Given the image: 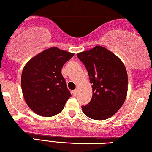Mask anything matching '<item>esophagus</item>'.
Masks as SVG:
<instances>
[{"mask_svg": "<svg viewBox=\"0 0 152 152\" xmlns=\"http://www.w3.org/2000/svg\"><path fill=\"white\" fill-rule=\"evenodd\" d=\"M77 91L76 90L72 91V94H73V95H74V96H76V95H77Z\"/></svg>", "mask_w": 152, "mask_h": 152, "instance_id": "obj_1", "label": "esophagus"}]
</instances>
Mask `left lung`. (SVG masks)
I'll return each mask as SVG.
<instances>
[{"label": "left lung", "instance_id": "8db88e82", "mask_svg": "<svg viewBox=\"0 0 152 152\" xmlns=\"http://www.w3.org/2000/svg\"><path fill=\"white\" fill-rule=\"evenodd\" d=\"M77 56L85 65L92 84V99L82 106L83 113L95 120L110 118L121 108L127 94L125 66L117 55L99 45Z\"/></svg>", "mask_w": 152, "mask_h": 152}]
</instances>
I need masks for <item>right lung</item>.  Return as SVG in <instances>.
I'll list each match as a JSON object with an SVG mask.
<instances>
[{"instance_id":"obj_1","label":"right lung","mask_w":152,"mask_h":152,"mask_svg":"<svg viewBox=\"0 0 152 152\" xmlns=\"http://www.w3.org/2000/svg\"><path fill=\"white\" fill-rule=\"evenodd\" d=\"M74 53L58 48H48L26 63L21 88L28 106L37 115L53 117L62 112L71 97L61 69Z\"/></svg>"}]
</instances>
